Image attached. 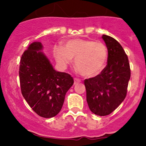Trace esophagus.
Here are the masks:
<instances>
[{"label": "esophagus", "instance_id": "34e87169", "mask_svg": "<svg viewBox=\"0 0 146 146\" xmlns=\"http://www.w3.org/2000/svg\"><path fill=\"white\" fill-rule=\"evenodd\" d=\"M80 81H81V80H80L79 78H74V84H75V85H76V84H77V83H78V82H80Z\"/></svg>", "mask_w": 146, "mask_h": 146}]
</instances>
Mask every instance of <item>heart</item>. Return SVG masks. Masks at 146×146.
Segmentation results:
<instances>
[{
	"label": "heart",
	"instance_id": "b5f03b06",
	"mask_svg": "<svg viewBox=\"0 0 146 146\" xmlns=\"http://www.w3.org/2000/svg\"><path fill=\"white\" fill-rule=\"evenodd\" d=\"M54 56L62 68H66L75 58L77 69L86 77L99 74L105 66L107 48L102 42L87 39H70L65 42L64 47L56 46Z\"/></svg>",
	"mask_w": 146,
	"mask_h": 146
}]
</instances>
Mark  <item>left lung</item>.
Listing matches in <instances>:
<instances>
[{"mask_svg":"<svg viewBox=\"0 0 146 146\" xmlns=\"http://www.w3.org/2000/svg\"><path fill=\"white\" fill-rule=\"evenodd\" d=\"M107 50V64L100 74L84 80L90 110L98 116L114 111L127 94L131 77L129 58L123 47L111 36L103 35Z\"/></svg>","mask_w":146,"mask_h":146,"instance_id":"obj_1","label":"left lung"}]
</instances>
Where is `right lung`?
Masks as SVG:
<instances>
[{"instance_id": "right-lung-1", "label": "right lung", "mask_w": 146, "mask_h": 146, "mask_svg": "<svg viewBox=\"0 0 146 146\" xmlns=\"http://www.w3.org/2000/svg\"><path fill=\"white\" fill-rule=\"evenodd\" d=\"M40 42H33L24 51L20 61L21 92L29 107L44 118L55 117L61 111L65 95L73 85V77L56 71L41 51Z\"/></svg>"}]
</instances>
